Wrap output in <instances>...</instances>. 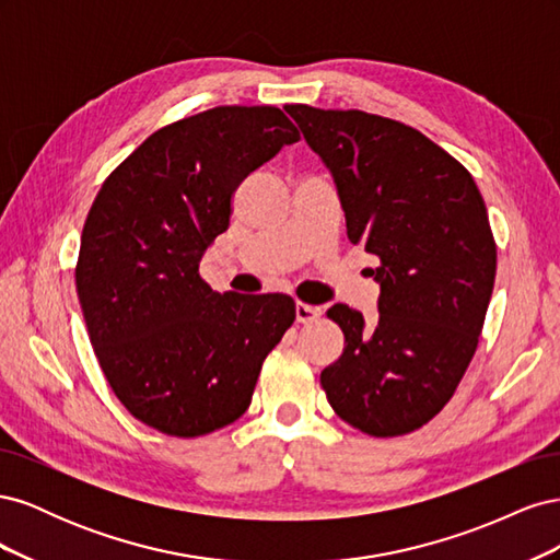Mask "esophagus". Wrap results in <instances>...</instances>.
Masks as SVG:
<instances>
[{
    "instance_id": "obj_1",
    "label": "esophagus",
    "mask_w": 560,
    "mask_h": 560,
    "mask_svg": "<svg viewBox=\"0 0 560 560\" xmlns=\"http://www.w3.org/2000/svg\"><path fill=\"white\" fill-rule=\"evenodd\" d=\"M294 313H296V322H301V325H308V322H315L322 315L319 308L308 306V303H296Z\"/></svg>"
}]
</instances>
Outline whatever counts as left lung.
<instances>
[{
  "label": "left lung",
  "mask_w": 560,
  "mask_h": 560,
  "mask_svg": "<svg viewBox=\"0 0 560 560\" xmlns=\"http://www.w3.org/2000/svg\"><path fill=\"white\" fill-rule=\"evenodd\" d=\"M325 161L348 238L376 254V327L336 303L343 354L319 374L338 418L371 436L409 434L453 397L477 352L498 249L463 163L420 130L360 109L287 105Z\"/></svg>",
  "instance_id": "left-lung-1"
}]
</instances>
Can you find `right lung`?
Segmentation results:
<instances>
[{
  "label": "right lung",
  "instance_id": "1",
  "mask_svg": "<svg viewBox=\"0 0 560 560\" xmlns=\"http://www.w3.org/2000/svg\"><path fill=\"white\" fill-rule=\"evenodd\" d=\"M296 140L278 107H214L149 135L97 191L79 303L100 369L144 425L191 439L247 411L294 299L217 294L198 266L241 182Z\"/></svg>",
  "mask_w": 560,
  "mask_h": 560
}]
</instances>
